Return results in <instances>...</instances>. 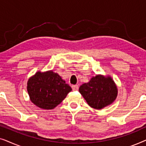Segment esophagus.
<instances>
[{"instance_id": "34e87169", "label": "esophagus", "mask_w": 146, "mask_h": 146, "mask_svg": "<svg viewBox=\"0 0 146 146\" xmlns=\"http://www.w3.org/2000/svg\"><path fill=\"white\" fill-rule=\"evenodd\" d=\"M72 88L74 91L78 90V85H72Z\"/></svg>"}]
</instances>
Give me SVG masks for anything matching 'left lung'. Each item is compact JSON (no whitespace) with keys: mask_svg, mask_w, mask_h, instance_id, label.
Listing matches in <instances>:
<instances>
[{"mask_svg":"<svg viewBox=\"0 0 146 146\" xmlns=\"http://www.w3.org/2000/svg\"><path fill=\"white\" fill-rule=\"evenodd\" d=\"M80 93L90 106L100 110L110 105L116 98L117 88L110 76L97 75L92 77L89 82L84 83L79 88Z\"/></svg>","mask_w":146,"mask_h":146,"instance_id":"left-lung-1","label":"left lung"}]
</instances>
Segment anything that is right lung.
I'll use <instances>...</instances> for the list:
<instances>
[{
  "instance_id": "add662e5",
  "label": "right lung",
  "mask_w": 146,
  "mask_h": 146,
  "mask_svg": "<svg viewBox=\"0 0 146 146\" xmlns=\"http://www.w3.org/2000/svg\"><path fill=\"white\" fill-rule=\"evenodd\" d=\"M31 101L44 110H52L60 104L72 91L71 87L52 70L37 72L27 82Z\"/></svg>"
}]
</instances>
